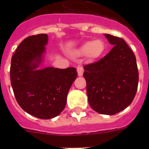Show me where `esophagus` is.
Returning a JSON list of instances; mask_svg holds the SVG:
<instances>
[{"instance_id": "esophagus-1", "label": "esophagus", "mask_w": 149, "mask_h": 149, "mask_svg": "<svg viewBox=\"0 0 149 149\" xmlns=\"http://www.w3.org/2000/svg\"><path fill=\"white\" fill-rule=\"evenodd\" d=\"M77 74H78L79 77H81L83 75V74H84V68L82 66H77Z\"/></svg>"}]
</instances>
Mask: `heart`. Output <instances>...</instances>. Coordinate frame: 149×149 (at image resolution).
Listing matches in <instances>:
<instances>
[{"mask_svg":"<svg viewBox=\"0 0 149 149\" xmlns=\"http://www.w3.org/2000/svg\"><path fill=\"white\" fill-rule=\"evenodd\" d=\"M106 50V44L102 39H97L88 41L81 45L75 51L77 56H85L89 60L93 61L99 59Z\"/></svg>","mask_w":149,"mask_h":149,"instance_id":"b5f03b06","label":"heart"}]
</instances>
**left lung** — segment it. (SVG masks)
Wrapping results in <instances>:
<instances>
[{
    "label": "left lung",
    "instance_id": "1",
    "mask_svg": "<svg viewBox=\"0 0 149 149\" xmlns=\"http://www.w3.org/2000/svg\"><path fill=\"white\" fill-rule=\"evenodd\" d=\"M114 45L104 58L84 67L91 107L98 113L114 115L131 104L139 81L136 56L123 39L104 34Z\"/></svg>",
    "mask_w": 149,
    "mask_h": 149
}]
</instances>
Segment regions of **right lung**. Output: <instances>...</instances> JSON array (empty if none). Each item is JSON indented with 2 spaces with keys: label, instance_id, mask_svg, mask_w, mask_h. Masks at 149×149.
Masks as SVG:
<instances>
[{
  "label": "right lung",
  "instance_id": "add662e5",
  "mask_svg": "<svg viewBox=\"0 0 149 149\" xmlns=\"http://www.w3.org/2000/svg\"><path fill=\"white\" fill-rule=\"evenodd\" d=\"M48 40L45 33L24 39L12 57L10 67L18 104L27 113L42 119L54 118L64 110L68 91L77 76L74 67L39 69Z\"/></svg>",
  "mask_w": 149,
  "mask_h": 149
}]
</instances>
